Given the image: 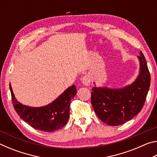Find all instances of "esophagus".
Masks as SVG:
<instances>
[{"label": "esophagus", "mask_w": 157, "mask_h": 157, "mask_svg": "<svg viewBox=\"0 0 157 157\" xmlns=\"http://www.w3.org/2000/svg\"><path fill=\"white\" fill-rule=\"evenodd\" d=\"M82 84L85 86H89L91 84V78L88 75H86L82 77Z\"/></svg>", "instance_id": "1"}]
</instances>
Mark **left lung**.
Masks as SVG:
<instances>
[{"mask_svg": "<svg viewBox=\"0 0 157 157\" xmlns=\"http://www.w3.org/2000/svg\"><path fill=\"white\" fill-rule=\"evenodd\" d=\"M138 56L140 73L132 84L122 89L93 87L91 104L101 121L111 126L123 124L143 109L150 86V74L143 52Z\"/></svg>", "mask_w": 157, "mask_h": 157, "instance_id": "8db88e82", "label": "left lung"}]
</instances>
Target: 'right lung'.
Returning a JSON list of instances; mask_svg holds the SVG:
<instances>
[{"instance_id":"right-lung-1","label":"right lung","mask_w":157,"mask_h":157,"mask_svg":"<svg viewBox=\"0 0 157 157\" xmlns=\"http://www.w3.org/2000/svg\"><path fill=\"white\" fill-rule=\"evenodd\" d=\"M10 89L13 107L20 118L33 128L47 132L62 129L67 123L70 102L77 94L76 87L73 85L50 104L41 107H31L18 102L10 84Z\"/></svg>"}]
</instances>
